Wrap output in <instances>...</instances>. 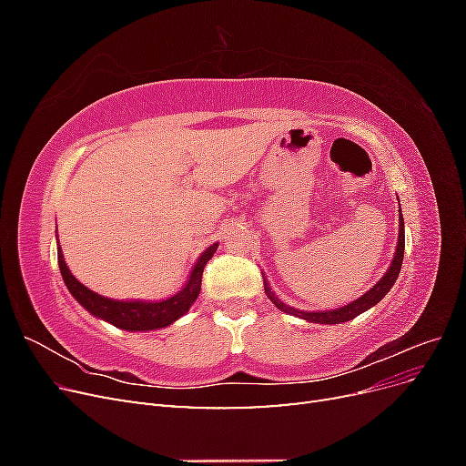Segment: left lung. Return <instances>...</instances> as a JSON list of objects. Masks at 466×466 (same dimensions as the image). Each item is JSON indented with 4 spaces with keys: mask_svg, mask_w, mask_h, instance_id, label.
<instances>
[{
    "mask_svg": "<svg viewBox=\"0 0 466 466\" xmlns=\"http://www.w3.org/2000/svg\"><path fill=\"white\" fill-rule=\"evenodd\" d=\"M399 214H400V211H399ZM402 258H404V219H402V214H400V218H399V243H397V250H394L390 266L387 268L385 276L380 278L370 291H365L361 298H358L356 301H351L344 307L330 309V311H301V309L289 307V305L281 301L278 295L272 291L270 284H268L266 276H264V291L268 295V299H270L279 309V311H284L288 315L299 317L303 320L317 322V324H342V322H348L351 319H356L358 315L365 313L368 309L375 307L380 299L385 298V295L390 291V288L394 286V281H397L399 274H400Z\"/></svg>",
    "mask_w": 466,
    "mask_h": 466,
    "instance_id": "left-lung-1",
    "label": "left lung"
}]
</instances>
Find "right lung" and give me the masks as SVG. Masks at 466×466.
<instances>
[{
  "label": "right lung",
  "instance_id": "1",
  "mask_svg": "<svg viewBox=\"0 0 466 466\" xmlns=\"http://www.w3.org/2000/svg\"><path fill=\"white\" fill-rule=\"evenodd\" d=\"M218 243L208 247L200 258L196 260L192 266L190 276L187 279V284L182 286L180 291L175 295L161 301H139V299H110L105 298V295H98L87 286H83L74 274L69 272V268L64 260L62 248L58 243V264H60V272L66 281V288L69 293L74 295V299L89 311L93 317L106 320L115 327L122 330H130V332H144V330H159L173 324L178 320L182 315H187L192 303L196 301L202 288V274L208 260L216 255Z\"/></svg>",
  "mask_w": 466,
  "mask_h": 466
}]
</instances>
